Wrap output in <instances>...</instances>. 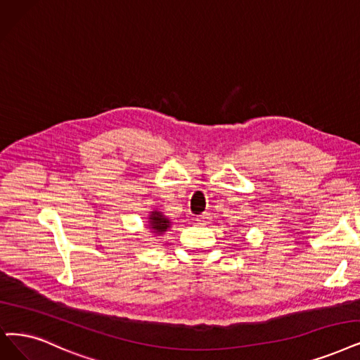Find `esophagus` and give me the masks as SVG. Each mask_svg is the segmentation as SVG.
<instances>
[{"label": "esophagus", "mask_w": 360, "mask_h": 360, "mask_svg": "<svg viewBox=\"0 0 360 360\" xmlns=\"http://www.w3.org/2000/svg\"><path fill=\"white\" fill-rule=\"evenodd\" d=\"M210 220H211V214L210 212H204V214H200V215H198V217H196V221L199 224H207V223H210Z\"/></svg>", "instance_id": "obj_1"}]
</instances>
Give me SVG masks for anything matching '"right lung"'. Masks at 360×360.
Wrapping results in <instances>:
<instances>
[{"mask_svg":"<svg viewBox=\"0 0 360 360\" xmlns=\"http://www.w3.org/2000/svg\"><path fill=\"white\" fill-rule=\"evenodd\" d=\"M149 220H150V227L155 230L158 235L165 232V230L169 227V221L164 217L161 212H152Z\"/></svg>","mask_w":360,"mask_h":360,"instance_id":"add662e5","label":"right lung"}]
</instances>
